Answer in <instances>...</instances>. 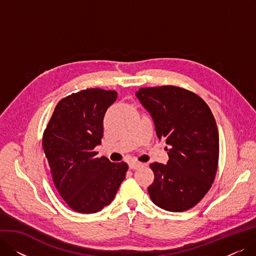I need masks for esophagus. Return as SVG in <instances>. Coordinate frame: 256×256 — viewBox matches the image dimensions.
I'll return each mask as SVG.
<instances>
[{"mask_svg": "<svg viewBox=\"0 0 256 256\" xmlns=\"http://www.w3.org/2000/svg\"><path fill=\"white\" fill-rule=\"evenodd\" d=\"M141 166H142V163H139V162H130L128 164V168L130 170H135V169H137V168H139Z\"/></svg>", "mask_w": 256, "mask_h": 256, "instance_id": "1", "label": "esophagus"}]
</instances>
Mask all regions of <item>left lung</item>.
<instances>
[{
    "label": "left lung",
    "instance_id": "1",
    "mask_svg": "<svg viewBox=\"0 0 256 256\" xmlns=\"http://www.w3.org/2000/svg\"><path fill=\"white\" fill-rule=\"evenodd\" d=\"M136 96L164 139L167 164L152 163V202L168 212L196 206L208 192L219 160V132L212 113L195 93L176 86L141 88Z\"/></svg>",
    "mask_w": 256,
    "mask_h": 256
}]
</instances>
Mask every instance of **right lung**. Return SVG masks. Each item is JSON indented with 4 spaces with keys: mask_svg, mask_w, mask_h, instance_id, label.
Segmentation results:
<instances>
[{
    "mask_svg": "<svg viewBox=\"0 0 256 256\" xmlns=\"http://www.w3.org/2000/svg\"><path fill=\"white\" fill-rule=\"evenodd\" d=\"M117 100L115 90L87 89L61 100L44 130L42 146L54 184L70 208L100 212L114 199L128 171L124 162L96 158L104 117Z\"/></svg>",
    "mask_w": 256,
    "mask_h": 256,
    "instance_id": "1",
    "label": "right lung"
}]
</instances>
